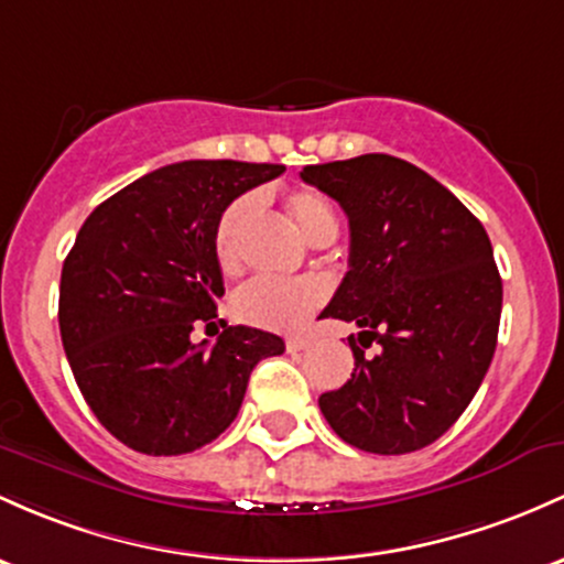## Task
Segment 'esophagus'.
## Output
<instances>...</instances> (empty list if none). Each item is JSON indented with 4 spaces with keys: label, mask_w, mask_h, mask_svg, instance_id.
Masks as SVG:
<instances>
[{
    "label": "esophagus",
    "mask_w": 564,
    "mask_h": 564,
    "mask_svg": "<svg viewBox=\"0 0 564 564\" xmlns=\"http://www.w3.org/2000/svg\"><path fill=\"white\" fill-rule=\"evenodd\" d=\"M305 348H311V339H307V337H289L286 339V350L289 352L305 350Z\"/></svg>",
    "instance_id": "esophagus-1"
}]
</instances>
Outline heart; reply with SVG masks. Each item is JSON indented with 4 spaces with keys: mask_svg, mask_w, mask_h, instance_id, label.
Wrapping results in <instances>:
<instances>
[{
    "mask_svg": "<svg viewBox=\"0 0 564 564\" xmlns=\"http://www.w3.org/2000/svg\"><path fill=\"white\" fill-rule=\"evenodd\" d=\"M253 212V197L243 195L232 200L216 221L214 251L225 270L238 264L240 259V235ZM286 212L292 216L296 230L305 235L315 246L329 243L339 230L334 203L321 189L300 187L286 195ZM324 302V286L311 278H270L259 275L232 294V313L240 321L262 329L289 332L307 321L315 307Z\"/></svg>",
    "mask_w": 564,
    "mask_h": 564,
    "instance_id": "b5f03b06",
    "label": "heart"
}]
</instances>
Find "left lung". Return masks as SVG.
<instances>
[{
	"mask_svg": "<svg viewBox=\"0 0 564 564\" xmlns=\"http://www.w3.org/2000/svg\"><path fill=\"white\" fill-rule=\"evenodd\" d=\"M307 184L348 214L350 270L321 315L352 321L350 380L318 399L326 423L364 453L429 447L471 404L498 343L503 283L485 227L406 160L361 154L305 165Z\"/></svg>",
	"mask_w": 564,
	"mask_h": 564,
	"instance_id": "obj_1",
	"label": "left lung"
}]
</instances>
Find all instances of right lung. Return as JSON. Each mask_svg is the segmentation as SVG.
<instances>
[{
    "mask_svg": "<svg viewBox=\"0 0 564 564\" xmlns=\"http://www.w3.org/2000/svg\"><path fill=\"white\" fill-rule=\"evenodd\" d=\"M283 165L184 160L104 200L61 270V343L98 423L144 455L214 442L243 404L251 369L286 350L278 334L214 326L225 294L214 232L221 212Z\"/></svg>",
    "mask_w": 564,
    "mask_h": 564,
    "instance_id": "right-lung-1",
    "label": "right lung"
}]
</instances>
